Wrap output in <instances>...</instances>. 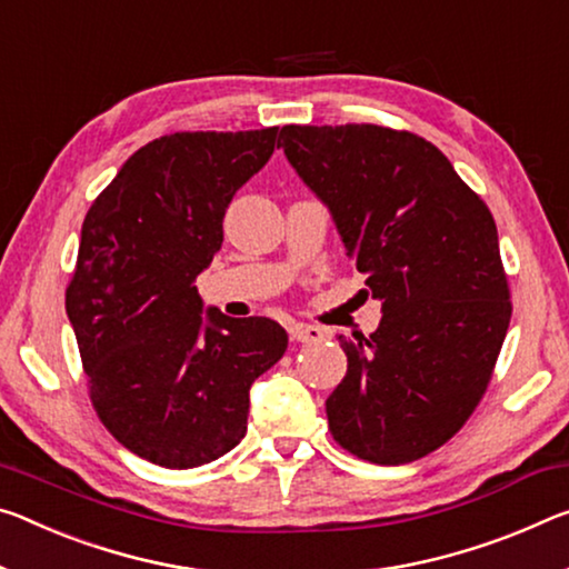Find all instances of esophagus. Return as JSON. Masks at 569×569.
<instances>
[{
  "label": "esophagus",
  "instance_id": "obj_1",
  "mask_svg": "<svg viewBox=\"0 0 569 569\" xmlns=\"http://www.w3.org/2000/svg\"><path fill=\"white\" fill-rule=\"evenodd\" d=\"M291 337L301 341V345H317V341L323 339V329L311 327V323H293Z\"/></svg>",
  "mask_w": 569,
  "mask_h": 569
}]
</instances>
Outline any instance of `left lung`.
<instances>
[{"instance_id":"1","label":"left lung","mask_w":569,"mask_h":569,"mask_svg":"<svg viewBox=\"0 0 569 569\" xmlns=\"http://www.w3.org/2000/svg\"><path fill=\"white\" fill-rule=\"evenodd\" d=\"M278 147L382 303L377 331L339 337L347 375L327 400L331 436L365 461H418L479 405L509 329L489 207L408 131L283 126Z\"/></svg>"}]
</instances>
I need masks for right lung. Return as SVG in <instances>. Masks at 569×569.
<instances>
[{
	"label": "right lung",
	"instance_id": "1",
	"mask_svg": "<svg viewBox=\"0 0 569 569\" xmlns=\"http://www.w3.org/2000/svg\"><path fill=\"white\" fill-rule=\"evenodd\" d=\"M278 129L169 133L126 159L80 230L66 311L111 436L164 468L210 463L248 430L250 387L288 347L281 323L207 309L197 276Z\"/></svg>",
	"mask_w": 569,
	"mask_h": 569
}]
</instances>
